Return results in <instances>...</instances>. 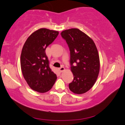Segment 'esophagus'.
Returning <instances> with one entry per match:
<instances>
[{
  "mask_svg": "<svg viewBox=\"0 0 125 125\" xmlns=\"http://www.w3.org/2000/svg\"><path fill=\"white\" fill-rule=\"evenodd\" d=\"M64 67H63V66H62V67H61L60 68H59V70L61 73L62 72V71H63L64 70Z\"/></svg>",
  "mask_w": 125,
  "mask_h": 125,
  "instance_id": "1",
  "label": "esophagus"
}]
</instances>
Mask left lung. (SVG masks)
Masks as SVG:
<instances>
[{
  "label": "left lung",
  "instance_id": "left-lung-1",
  "mask_svg": "<svg viewBox=\"0 0 125 125\" xmlns=\"http://www.w3.org/2000/svg\"><path fill=\"white\" fill-rule=\"evenodd\" d=\"M61 36L70 51V65L74 79L69 89L75 94H83L95 83L99 72L100 63L94 41L78 29L63 31Z\"/></svg>",
  "mask_w": 125,
  "mask_h": 125
}]
</instances>
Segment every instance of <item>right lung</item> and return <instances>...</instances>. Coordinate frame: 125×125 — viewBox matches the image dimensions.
Wrapping results in <instances>:
<instances>
[{"instance_id":"1","label":"right lung","mask_w":125,"mask_h":125,"mask_svg":"<svg viewBox=\"0 0 125 125\" xmlns=\"http://www.w3.org/2000/svg\"><path fill=\"white\" fill-rule=\"evenodd\" d=\"M58 34V31L40 29L27 38L21 50L23 75L31 89L39 93L49 91L57 78L50 67L45 51Z\"/></svg>"}]
</instances>
